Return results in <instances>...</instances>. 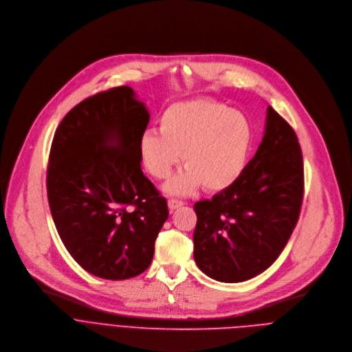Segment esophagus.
<instances>
[{
    "instance_id": "esophagus-1",
    "label": "esophagus",
    "mask_w": 352,
    "mask_h": 352,
    "mask_svg": "<svg viewBox=\"0 0 352 352\" xmlns=\"http://www.w3.org/2000/svg\"><path fill=\"white\" fill-rule=\"evenodd\" d=\"M183 204H184V202H183L182 199H176V198H170V199L168 201V206H169L170 210H175L176 208H180Z\"/></svg>"
}]
</instances>
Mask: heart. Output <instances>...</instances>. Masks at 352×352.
<instances>
[{
	"label": "heart",
	"instance_id": "b5f03b06",
	"mask_svg": "<svg viewBox=\"0 0 352 352\" xmlns=\"http://www.w3.org/2000/svg\"><path fill=\"white\" fill-rule=\"evenodd\" d=\"M160 133L146 131L138 151L147 172L168 179L179 165L187 168L168 184L173 194H190L198 186L208 192L232 187L243 175L254 143L248 118L214 100L169 105L160 116Z\"/></svg>",
	"mask_w": 352,
	"mask_h": 352
}]
</instances>
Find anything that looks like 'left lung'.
<instances>
[{
	"label": "left lung",
	"mask_w": 352,
	"mask_h": 352,
	"mask_svg": "<svg viewBox=\"0 0 352 352\" xmlns=\"http://www.w3.org/2000/svg\"><path fill=\"white\" fill-rule=\"evenodd\" d=\"M304 162L298 137L267 108L255 157L228 190L194 204V259L218 282H244L266 270L285 250L301 212Z\"/></svg>",
	"instance_id": "left-lung-1"
}]
</instances>
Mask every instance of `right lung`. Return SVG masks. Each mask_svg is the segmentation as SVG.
<instances>
[{
  "instance_id": "1",
  "label": "right lung",
  "mask_w": 352,
  "mask_h": 352,
  "mask_svg": "<svg viewBox=\"0 0 352 352\" xmlns=\"http://www.w3.org/2000/svg\"><path fill=\"white\" fill-rule=\"evenodd\" d=\"M148 122L144 104L120 86L74 107L52 138L51 215L69 254L97 277L143 273L169 217L166 198L142 170L138 143Z\"/></svg>"
}]
</instances>
